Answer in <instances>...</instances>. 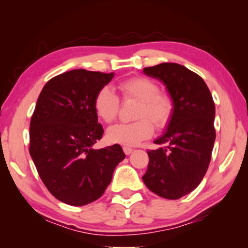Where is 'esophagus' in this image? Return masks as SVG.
I'll return each mask as SVG.
<instances>
[{"instance_id":"1","label":"esophagus","mask_w":248,"mask_h":248,"mask_svg":"<svg viewBox=\"0 0 248 248\" xmlns=\"http://www.w3.org/2000/svg\"><path fill=\"white\" fill-rule=\"evenodd\" d=\"M124 152L125 153V155H129L133 152V149L130 148V146H124Z\"/></svg>"}]
</instances>
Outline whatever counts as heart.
Segmentation results:
<instances>
[{
    "mask_svg": "<svg viewBox=\"0 0 248 248\" xmlns=\"http://www.w3.org/2000/svg\"><path fill=\"white\" fill-rule=\"evenodd\" d=\"M119 90L124 100H134L138 106L130 124H117L107 130V139L111 143L137 145L149 139L156 129H163L170 123L174 104L170 96L159 92L153 79L136 77L119 83ZM120 102L110 86L100 87L94 98V110L98 118L106 124L114 121L119 112Z\"/></svg>",
    "mask_w": 248,
    "mask_h": 248,
    "instance_id": "1",
    "label": "heart"
}]
</instances>
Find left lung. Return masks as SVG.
Listing matches in <instances>:
<instances>
[{"mask_svg": "<svg viewBox=\"0 0 248 248\" xmlns=\"http://www.w3.org/2000/svg\"><path fill=\"white\" fill-rule=\"evenodd\" d=\"M144 74L164 83L174 110L165 133L154 141L162 145L148 151L143 182L166 199H179L201 183L216 140V106L207 84L198 74L177 63L143 69Z\"/></svg>", "mask_w": 248, "mask_h": 248, "instance_id": "left-lung-1", "label": "left lung"}]
</instances>
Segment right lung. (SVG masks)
Listing matches in <instances>:
<instances>
[{"label": "right lung", "mask_w": 248, "mask_h": 248, "mask_svg": "<svg viewBox=\"0 0 248 248\" xmlns=\"http://www.w3.org/2000/svg\"><path fill=\"white\" fill-rule=\"evenodd\" d=\"M114 73L83 69L59 74L46 83L29 127V153L47 189L70 205L97 200L125 155L119 144L94 150L104 129L94 98Z\"/></svg>", "instance_id": "obj_1"}]
</instances>
